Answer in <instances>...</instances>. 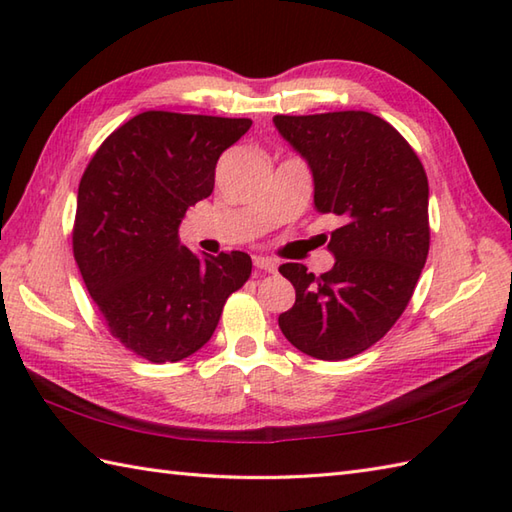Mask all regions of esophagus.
<instances>
[{
	"label": "esophagus",
	"mask_w": 512,
	"mask_h": 512,
	"mask_svg": "<svg viewBox=\"0 0 512 512\" xmlns=\"http://www.w3.org/2000/svg\"><path fill=\"white\" fill-rule=\"evenodd\" d=\"M253 264H255V268H259V270H266V273H275V270H277V262H275V259L264 257V255H255V257H253Z\"/></svg>",
	"instance_id": "obj_1"
}]
</instances>
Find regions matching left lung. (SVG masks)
I'll list each match as a JSON object with an SVG mask.
<instances>
[{
    "label": "left lung",
    "mask_w": 512,
    "mask_h": 512,
    "mask_svg": "<svg viewBox=\"0 0 512 512\" xmlns=\"http://www.w3.org/2000/svg\"><path fill=\"white\" fill-rule=\"evenodd\" d=\"M306 160L314 209L341 217L319 277L303 264L279 273L297 299L279 328L303 354L343 361L383 339L413 295L429 255V182L416 151L369 112L275 116Z\"/></svg>",
    "instance_id": "8db88e82"
}]
</instances>
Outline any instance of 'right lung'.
Here are the masks:
<instances>
[{
    "label": "right lung",
    "mask_w": 512,
    "mask_h": 512,
    "mask_svg": "<svg viewBox=\"0 0 512 512\" xmlns=\"http://www.w3.org/2000/svg\"><path fill=\"white\" fill-rule=\"evenodd\" d=\"M253 121L143 112L105 140L85 169L74 259L110 332L151 363H176L211 339L224 303L250 277L242 250L195 255L178 228L209 198L215 165Z\"/></svg>",
    "instance_id": "add662e5"
}]
</instances>
